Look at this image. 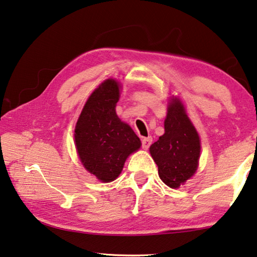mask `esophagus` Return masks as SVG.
<instances>
[{"mask_svg":"<svg viewBox=\"0 0 257 257\" xmlns=\"http://www.w3.org/2000/svg\"><path fill=\"white\" fill-rule=\"evenodd\" d=\"M152 137H147V138H142L141 139V144H142V148L145 149V151H147V149L149 148V146L152 145Z\"/></svg>","mask_w":257,"mask_h":257,"instance_id":"esophagus-1","label":"esophagus"}]
</instances>
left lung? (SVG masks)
<instances>
[{
    "instance_id": "8db88e82",
    "label": "left lung",
    "mask_w": 257,
    "mask_h": 257,
    "mask_svg": "<svg viewBox=\"0 0 257 257\" xmlns=\"http://www.w3.org/2000/svg\"><path fill=\"white\" fill-rule=\"evenodd\" d=\"M164 131L149 152L159 167L160 178L177 188L195 173L201 152L199 134L177 97L169 103Z\"/></svg>"
}]
</instances>
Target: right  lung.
Returning <instances> with one entry per match:
<instances>
[{"label":"right lung","instance_id":"1","mask_svg":"<svg viewBox=\"0 0 257 257\" xmlns=\"http://www.w3.org/2000/svg\"><path fill=\"white\" fill-rule=\"evenodd\" d=\"M119 82L106 79L90 94L74 128V141L82 165L102 183L120 175L124 163L140 148L131 126L118 118Z\"/></svg>","mask_w":257,"mask_h":257}]
</instances>
